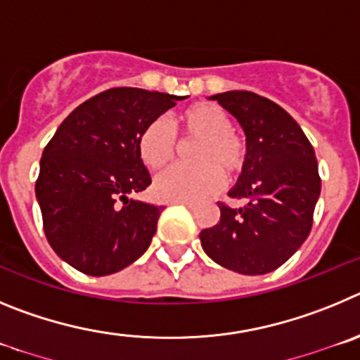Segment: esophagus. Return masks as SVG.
I'll use <instances>...</instances> for the list:
<instances>
[{"instance_id": "34e87169", "label": "esophagus", "mask_w": 360, "mask_h": 360, "mask_svg": "<svg viewBox=\"0 0 360 360\" xmlns=\"http://www.w3.org/2000/svg\"><path fill=\"white\" fill-rule=\"evenodd\" d=\"M176 204H179V206H184V208H188V210H193V204H190V202H176Z\"/></svg>"}]
</instances>
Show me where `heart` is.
Here are the masks:
<instances>
[{
    "instance_id": "1",
    "label": "heart",
    "mask_w": 360,
    "mask_h": 360,
    "mask_svg": "<svg viewBox=\"0 0 360 360\" xmlns=\"http://www.w3.org/2000/svg\"><path fill=\"white\" fill-rule=\"evenodd\" d=\"M184 140L195 141L192 160L197 165L168 168L154 183V193L165 202H199L224 186V174L235 176L244 168V141L233 134V122L213 103H195L179 116ZM179 141L167 120L156 118L141 131L138 150L152 170H161L176 156Z\"/></svg>"
}]
</instances>
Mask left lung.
<instances>
[{
  "label": "left lung",
  "instance_id": "left-lung-1",
  "mask_svg": "<svg viewBox=\"0 0 360 360\" xmlns=\"http://www.w3.org/2000/svg\"><path fill=\"white\" fill-rule=\"evenodd\" d=\"M238 122L245 136V163L233 199L219 204L220 220L200 231L204 252L240 274H267L289 260L307 240L321 193L312 145L296 120L278 103L251 91L210 96Z\"/></svg>",
  "mask_w": 360,
  "mask_h": 360
}]
</instances>
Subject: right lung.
Returning <instances> with one entry per match:
<instances>
[{"instance_id": "add662e5", "label": "right lung", "mask_w": 360, "mask_h": 360, "mask_svg": "<svg viewBox=\"0 0 360 360\" xmlns=\"http://www.w3.org/2000/svg\"><path fill=\"white\" fill-rule=\"evenodd\" d=\"M179 100L140 87L108 89L80 103L44 148L35 183L44 233L80 273H118L150 245L163 206L131 197L152 183L138 140Z\"/></svg>"}]
</instances>
